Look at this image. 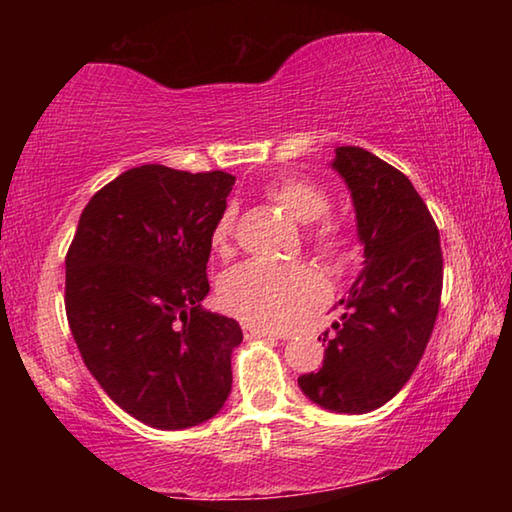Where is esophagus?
Listing matches in <instances>:
<instances>
[{"mask_svg":"<svg viewBox=\"0 0 512 512\" xmlns=\"http://www.w3.org/2000/svg\"><path fill=\"white\" fill-rule=\"evenodd\" d=\"M244 336L246 339H287V334H280L275 332V329H268V327H257V325H250L244 323Z\"/></svg>","mask_w":512,"mask_h":512,"instance_id":"1","label":"esophagus"}]
</instances>
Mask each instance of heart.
Listing matches in <instances>:
<instances>
[{
  "label": "heart",
  "mask_w": 512,
  "mask_h": 512,
  "mask_svg": "<svg viewBox=\"0 0 512 512\" xmlns=\"http://www.w3.org/2000/svg\"><path fill=\"white\" fill-rule=\"evenodd\" d=\"M266 194L300 223L320 222L307 232L309 244L327 257H343L350 250V235L336 219H323L329 210V194L314 180L282 176L268 183ZM235 237V207H225L214 221L210 241L219 255H230ZM327 287L314 268L305 264L246 262L230 268L219 284V300L225 311L248 323L266 327H293L323 305Z\"/></svg>",
  "instance_id": "b5f03b06"
}]
</instances>
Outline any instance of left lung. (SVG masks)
Here are the masks:
<instances>
[{
	"label": "left lung",
	"mask_w": 512,
	"mask_h": 512,
	"mask_svg": "<svg viewBox=\"0 0 512 512\" xmlns=\"http://www.w3.org/2000/svg\"><path fill=\"white\" fill-rule=\"evenodd\" d=\"M332 169L348 185L363 268L323 332L318 372L298 377L311 402L334 413H368L402 391L436 325L443 253L436 221L411 180L359 146H339Z\"/></svg>",
	"instance_id": "1"
}]
</instances>
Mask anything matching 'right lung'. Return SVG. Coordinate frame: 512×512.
<instances>
[{
  "mask_svg": "<svg viewBox=\"0 0 512 512\" xmlns=\"http://www.w3.org/2000/svg\"><path fill=\"white\" fill-rule=\"evenodd\" d=\"M235 176L128 169L90 198L65 257V311L85 366L155 429L214 418L232 391L235 318L203 309L214 221Z\"/></svg>",
  "mask_w": 512,
  "mask_h": 512,
  "instance_id": "obj_1",
  "label": "right lung"
}]
</instances>
